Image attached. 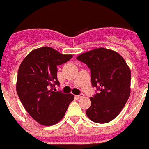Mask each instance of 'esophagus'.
Masks as SVG:
<instances>
[{
    "instance_id": "obj_1",
    "label": "esophagus",
    "mask_w": 149,
    "mask_h": 149,
    "mask_svg": "<svg viewBox=\"0 0 149 149\" xmlns=\"http://www.w3.org/2000/svg\"><path fill=\"white\" fill-rule=\"evenodd\" d=\"M84 97V94H81V95H76V98H81Z\"/></svg>"
}]
</instances>
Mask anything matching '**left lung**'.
Instances as JSON below:
<instances>
[{"mask_svg": "<svg viewBox=\"0 0 149 149\" xmlns=\"http://www.w3.org/2000/svg\"><path fill=\"white\" fill-rule=\"evenodd\" d=\"M77 59L86 63L93 86L99 93L90 98L86 116L96 123L113 120L125 105L131 93V69L118 52L104 48L83 53Z\"/></svg>", "mask_w": 149, "mask_h": 149, "instance_id": "8db88e82", "label": "left lung"}]
</instances>
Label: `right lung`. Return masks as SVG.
<instances>
[{
  "instance_id": "right-lung-1",
  "label": "right lung",
  "mask_w": 149,
  "mask_h": 149,
  "mask_svg": "<svg viewBox=\"0 0 149 149\" xmlns=\"http://www.w3.org/2000/svg\"><path fill=\"white\" fill-rule=\"evenodd\" d=\"M50 47L33 50L21 63L18 72L16 91L27 112L44 126L58 123L74 100L72 94L54 92L59 85L57 66L72 58Z\"/></svg>"
}]
</instances>
